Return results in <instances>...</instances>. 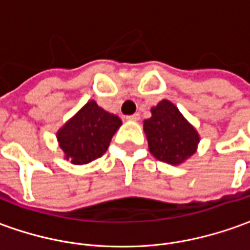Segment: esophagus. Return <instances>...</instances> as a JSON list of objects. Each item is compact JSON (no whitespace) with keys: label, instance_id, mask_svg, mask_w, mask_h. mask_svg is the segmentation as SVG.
Segmentation results:
<instances>
[{"label":"esophagus","instance_id":"34e87169","mask_svg":"<svg viewBox=\"0 0 250 250\" xmlns=\"http://www.w3.org/2000/svg\"><path fill=\"white\" fill-rule=\"evenodd\" d=\"M126 120H128V121H139L140 120V114L139 113H134V114H132V116H128L126 117Z\"/></svg>","mask_w":250,"mask_h":250}]
</instances>
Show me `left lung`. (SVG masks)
<instances>
[{"label":"left lung","mask_w":250,"mask_h":250,"mask_svg":"<svg viewBox=\"0 0 250 250\" xmlns=\"http://www.w3.org/2000/svg\"><path fill=\"white\" fill-rule=\"evenodd\" d=\"M144 120L149 152L160 162L179 166L191 157L201 141L199 133L171 101L163 100Z\"/></svg>","instance_id":"8db88e82"}]
</instances>
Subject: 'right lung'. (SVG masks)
I'll return each instance as SVG.
<instances>
[{
	"label": "right lung",
	"mask_w": 250,
	"mask_h": 250,
	"mask_svg": "<svg viewBox=\"0 0 250 250\" xmlns=\"http://www.w3.org/2000/svg\"><path fill=\"white\" fill-rule=\"evenodd\" d=\"M121 125L120 117L104 110L91 100L58 130L56 139L65 160L83 166L105 153Z\"/></svg>",
	"instance_id": "add662e5"
}]
</instances>
